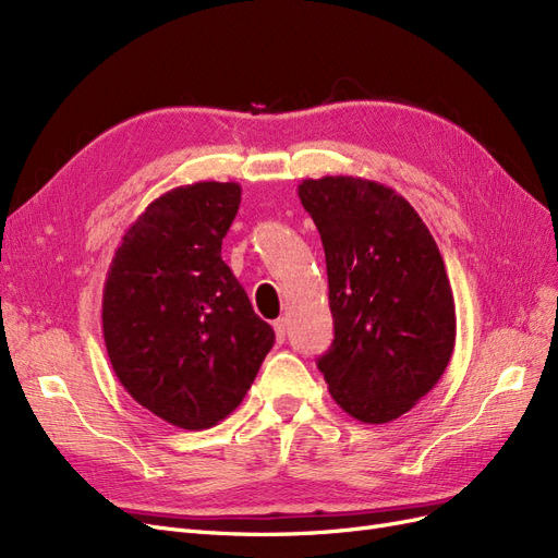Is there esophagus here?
Listing matches in <instances>:
<instances>
[{
  "mask_svg": "<svg viewBox=\"0 0 558 558\" xmlns=\"http://www.w3.org/2000/svg\"><path fill=\"white\" fill-rule=\"evenodd\" d=\"M275 332H277V340L283 342L286 340V332H289V320H286L283 316L275 320Z\"/></svg>",
  "mask_w": 558,
  "mask_h": 558,
  "instance_id": "obj_1",
  "label": "esophagus"
}]
</instances>
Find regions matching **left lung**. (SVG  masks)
Wrapping results in <instances>:
<instances>
[{
  "mask_svg": "<svg viewBox=\"0 0 558 558\" xmlns=\"http://www.w3.org/2000/svg\"><path fill=\"white\" fill-rule=\"evenodd\" d=\"M326 251L335 340L318 359L328 391L363 424H388L440 381L456 307L430 230L393 189L361 177L298 185Z\"/></svg>",
  "mask_w": 558,
  "mask_h": 558,
  "instance_id": "left-lung-1",
  "label": "left lung"
}]
</instances>
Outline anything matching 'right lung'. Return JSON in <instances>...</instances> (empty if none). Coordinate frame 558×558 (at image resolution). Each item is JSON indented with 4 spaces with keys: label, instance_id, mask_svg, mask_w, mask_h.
<instances>
[{
    "label": "right lung",
    "instance_id": "obj_1",
    "mask_svg": "<svg viewBox=\"0 0 558 558\" xmlns=\"http://www.w3.org/2000/svg\"><path fill=\"white\" fill-rule=\"evenodd\" d=\"M240 202L234 181L167 191L128 228L105 281L102 332L118 381L183 430L238 410L275 344L221 258Z\"/></svg>",
    "mask_w": 558,
    "mask_h": 558
}]
</instances>
